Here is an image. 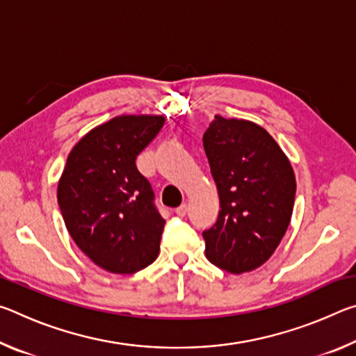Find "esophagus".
<instances>
[{
	"instance_id": "34e87169",
	"label": "esophagus",
	"mask_w": 356,
	"mask_h": 356,
	"mask_svg": "<svg viewBox=\"0 0 356 356\" xmlns=\"http://www.w3.org/2000/svg\"><path fill=\"white\" fill-rule=\"evenodd\" d=\"M186 212H188V206H186V204H182V206H179L176 209V215L177 216H185Z\"/></svg>"
}]
</instances>
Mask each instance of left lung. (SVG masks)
Listing matches in <instances>:
<instances>
[{
  "instance_id": "left-lung-1",
  "label": "left lung",
  "mask_w": 356,
  "mask_h": 356,
  "mask_svg": "<svg viewBox=\"0 0 356 356\" xmlns=\"http://www.w3.org/2000/svg\"><path fill=\"white\" fill-rule=\"evenodd\" d=\"M202 143L221 207L202 232L206 257L229 273L251 272L268 261L291 222V161L267 130L243 119L215 116Z\"/></svg>"
}]
</instances>
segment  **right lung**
Here are the masks:
<instances>
[{"label":"right lung","instance_id":"1","mask_svg":"<svg viewBox=\"0 0 356 356\" xmlns=\"http://www.w3.org/2000/svg\"><path fill=\"white\" fill-rule=\"evenodd\" d=\"M163 124V116H118L84 135L67 156L58 184L65 227L106 272L131 275L159 256L166 221L135 160Z\"/></svg>","mask_w":356,"mask_h":356}]
</instances>
